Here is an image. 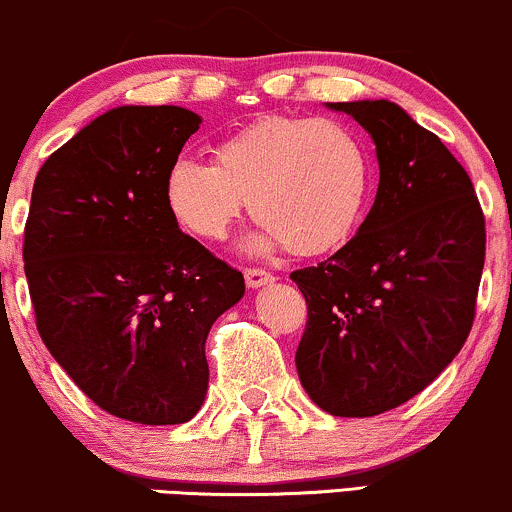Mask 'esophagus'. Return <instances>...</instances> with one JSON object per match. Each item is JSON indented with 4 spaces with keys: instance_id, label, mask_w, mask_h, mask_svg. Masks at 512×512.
Returning a JSON list of instances; mask_svg holds the SVG:
<instances>
[{
    "instance_id": "esophagus-1",
    "label": "esophagus",
    "mask_w": 512,
    "mask_h": 512,
    "mask_svg": "<svg viewBox=\"0 0 512 512\" xmlns=\"http://www.w3.org/2000/svg\"><path fill=\"white\" fill-rule=\"evenodd\" d=\"M244 278H246V285L249 288H263V285H271L276 283V276L268 271H263V268H246L244 271Z\"/></svg>"
}]
</instances>
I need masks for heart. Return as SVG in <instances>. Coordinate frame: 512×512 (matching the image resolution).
Instances as JSON below:
<instances>
[{
	"mask_svg": "<svg viewBox=\"0 0 512 512\" xmlns=\"http://www.w3.org/2000/svg\"><path fill=\"white\" fill-rule=\"evenodd\" d=\"M373 192L364 136L339 119L271 114L229 131L210 163L178 158L163 200L173 222L200 241L227 239L249 197L261 222L246 249L285 244L298 256L337 249L359 229Z\"/></svg>",
	"mask_w": 512,
	"mask_h": 512,
	"instance_id": "heart-1",
	"label": "heart"
}]
</instances>
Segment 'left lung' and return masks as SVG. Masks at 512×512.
Segmentation results:
<instances>
[{"label":"left lung","mask_w":512,"mask_h":512,"mask_svg":"<svg viewBox=\"0 0 512 512\" xmlns=\"http://www.w3.org/2000/svg\"><path fill=\"white\" fill-rule=\"evenodd\" d=\"M327 107L368 131L381 180L371 212L342 249L290 273L307 302L295 366L317 408L373 417L425 390L464 346L486 227L466 170L403 107Z\"/></svg>","instance_id":"left-lung-1"}]
</instances>
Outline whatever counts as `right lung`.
<instances>
[{"label": "right lung", "instance_id": "add662e5", "mask_svg": "<svg viewBox=\"0 0 512 512\" xmlns=\"http://www.w3.org/2000/svg\"><path fill=\"white\" fill-rule=\"evenodd\" d=\"M200 124L173 104L109 109L48 156L31 192L24 271L38 334L92 403L141 425L197 415L207 334L246 290L163 200Z\"/></svg>", "mask_w": 512, "mask_h": 512}]
</instances>
